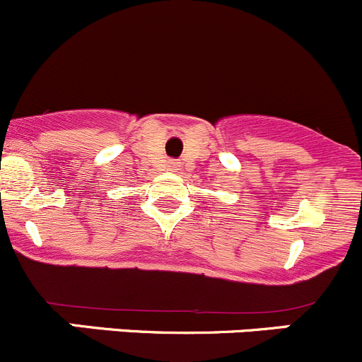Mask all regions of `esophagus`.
<instances>
[{
  "instance_id": "34e87169",
  "label": "esophagus",
  "mask_w": 362,
  "mask_h": 362,
  "mask_svg": "<svg viewBox=\"0 0 362 362\" xmlns=\"http://www.w3.org/2000/svg\"><path fill=\"white\" fill-rule=\"evenodd\" d=\"M175 167H179L177 161H170V168H172V170H175Z\"/></svg>"
}]
</instances>
